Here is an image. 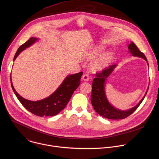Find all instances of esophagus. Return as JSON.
I'll list each match as a JSON object with an SVG mask.
<instances>
[{"label": "esophagus", "instance_id": "esophagus-1", "mask_svg": "<svg viewBox=\"0 0 159 159\" xmlns=\"http://www.w3.org/2000/svg\"><path fill=\"white\" fill-rule=\"evenodd\" d=\"M82 79L85 80V81H88L89 79V75L87 74H84L83 75H82Z\"/></svg>", "mask_w": 159, "mask_h": 159}]
</instances>
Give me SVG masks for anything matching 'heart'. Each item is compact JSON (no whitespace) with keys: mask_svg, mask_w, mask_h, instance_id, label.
<instances>
[{"mask_svg":"<svg viewBox=\"0 0 159 159\" xmlns=\"http://www.w3.org/2000/svg\"><path fill=\"white\" fill-rule=\"evenodd\" d=\"M111 57L109 55H104L98 59L94 63V66L98 70H101L106 66L110 60Z\"/></svg>","mask_w":159,"mask_h":159,"instance_id":"b5f03b06","label":"heart"}]
</instances>
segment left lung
Masks as SVG:
<instances>
[{
  "mask_svg": "<svg viewBox=\"0 0 159 159\" xmlns=\"http://www.w3.org/2000/svg\"><path fill=\"white\" fill-rule=\"evenodd\" d=\"M128 48L133 56L143 58L148 61L144 53L140 51L134 43L131 42L129 44ZM115 66L116 65H111L105 68L102 71L96 72V77L93 81L90 101L94 110L101 116L111 120H121L127 118L136 111L144 99L147 92L137 106L128 111H121L112 106L106 99L104 92V85L106 78L112 72Z\"/></svg>",
  "mask_w": 159,
  "mask_h": 159,
  "instance_id": "1",
  "label": "left lung"
}]
</instances>
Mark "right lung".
Returning a JSON list of instances; mask_svg holds the SVG:
<instances>
[{
	"label": "right lung",
	"instance_id": "1",
	"mask_svg": "<svg viewBox=\"0 0 159 159\" xmlns=\"http://www.w3.org/2000/svg\"><path fill=\"white\" fill-rule=\"evenodd\" d=\"M36 38H31L24 44L20 45L15 54L14 60L19 54L34 43ZM82 72L68 76L50 96L38 101H31L22 98L16 91L11 82V86L16 97L28 111L38 116H53L58 115L63 109L70 101L74 92L80 84Z\"/></svg>",
	"mask_w": 159,
	"mask_h": 159
}]
</instances>
